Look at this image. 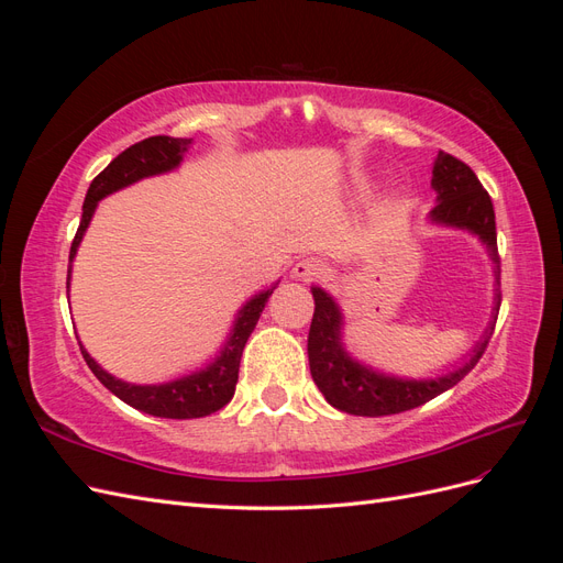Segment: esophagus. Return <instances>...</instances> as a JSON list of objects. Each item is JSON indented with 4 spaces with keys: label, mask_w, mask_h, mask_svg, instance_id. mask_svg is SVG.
<instances>
[{
    "label": "esophagus",
    "mask_w": 563,
    "mask_h": 563,
    "mask_svg": "<svg viewBox=\"0 0 563 563\" xmlns=\"http://www.w3.org/2000/svg\"><path fill=\"white\" fill-rule=\"evenodd\" d=\"M323 272H327V265H323L319 258H302L294 267V277H298L302 282H312V279L321 277Z\"/></svg>",
    "instance_id": "1"
}]
</instances>
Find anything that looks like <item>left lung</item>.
<instances>
[{
  "label": "left lung",
  "mask_w": 563,
  "mask_h": 563,
  "mask_svg": "<svg viewBox=\"0 0 563 563\" xmlns=\"http://www.w3.org/2000/svg\"><path fill=\"white\" fill-rule=\"evenodd\" d=\"M432 190L437 195L434 209L428 213L430 225L463 230L482 242L493 263V312L488 327L479 343L472 347L467 360L453 371L437 378H399L391 373L373 368L347 352L343 343L345 317L335 298L323 291L321 286H312L314 317L308 335L310 373L323 399L333 408L350 416L380 418L422 406L439 397L441 391L451 389L463 380L474 364L482 360L488 345V338L496 327L500 310V258H498V236H496V213L488 192L472 168L460 159L439 152L432 164Z\"/></svg>",
  "instance_id": "8db88e82"
}]
</instances>
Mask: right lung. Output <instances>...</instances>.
<instances>
[{"mask_svg":"<svg viewBox=\"0 0 563 563\" xmlns=\"http://www.w3.org/2000/svg\"><path fill=\"white\" fill-rule=\"evenodd\" d=\"M192 139H172V135H152V139H145L141 143L131 145L124 150L122 155L114 157L106 172H100L87 192V199H84L81 207V223L75 234V242L70 246V267H67V288H70L73 279V261L77 255V249L87 234L91 218L98 209V201L106 199L112 192L124 190V187L139 183L143 178L152 176H162L174 172V168L180 166L185 152L190 150ZM279 284H269L263 291L251 296L240 310H236V317L232 321V329L225 338V343L220 345L218 354L213 360L201 366L187 376H178L174 380L166 383H155V385H139V383H126L122 378H114L112 373H108L103 366H100L93 356L84 350L81 340L79 347L84 360H87L89 368L93 371V376L103 383L114 397L122 399L124 404L133 406L135 411H143L147 416H157V418H174V420H190V418H203L220 411L232 397H234V385L236 378H240V362H242V352L249 335L253 333L255 323L261 319V312L265 308L267 298L272 296Z\"/></svg>","mask_w":563,"mask_h":563,"instance_id":"add662e5","label":"right lung"}]
</instances>
